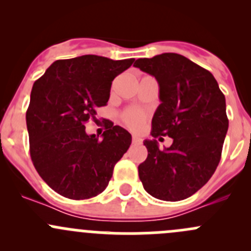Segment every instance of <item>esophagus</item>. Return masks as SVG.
<instances>
[{"instance_id":"esophagus-1","label":"esophagus","mask_w":251,"mask_h":251,"mask_svg":"<svg viewBox=\"0 0 251 251\" xmlns=\"http://www.w3.org/2000/svg\"><path fill=\"white\" fill-rule=\"evenodd\" d=\"M141 142H142V140L140 137H138V136H136V135L132 136V143L137 144V143H141Z\"/></svg>"}]
</instances>
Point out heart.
I'll return each mask as SVG.
<instances>
[{
	"mask_svg": "<svg viewBox=\"0 0 251 251\" xmlns=\"http://www.w3.org/2000/svg\"><path fill=\"white\" fill-rule=\"evenodd\" d=\"M123 121L126 124V126H128L132 130H137L140 128L144 123V119H146V114L140 109H136V108H131V109L125 110L121 115Z\"/></svg>",
	"mask_w": 251,
	"mask_h": 251,
	"instance_id": "heart-1",
	"label": "heart"
}]
</instances>
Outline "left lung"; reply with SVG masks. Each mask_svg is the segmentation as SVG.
Wrapping results in <instances>:
<instances>
[{
	"label": "left lung",
	"mask_w": 251,
	"mask_h": 251,
	"mask_svg": "<svg viewBox=\"0 0 251 251\" xmlns=\"http://www.w3.org/2000/svg\"><path fill=\"white\" fill-rule=\"evenodd\" d=\"M133 65L158 81L161 103L151 136L173 138L163 151L156 140L143 142L148 156L138 166L142 184L160 201L188 198L209 181L221 159L228 130L224 93L211 73L177 53L141 58Z\"/></svg>",
	"instance_id": "left-lung-1"
}]
</instances>
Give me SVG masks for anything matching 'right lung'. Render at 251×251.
Masks as SVG:
<instances>
[{
    "label": "right lung",
    "instance_id": "right-lung-1",
    "mask_svg": "<svg viewBox=\"0 0 251 251\" xmlns=\"http://www.w3.org/2000/svg\"><path fill=\"white\" fill-rule=\"evenodd\" d=\"M135 62L95 54L52 63L35 81L26 111L30 155L45 182L60 196L88 199L107 188L131 135L109 121L103 140L85 124L107 104L113 80Z\"/></svg>",
    "mask_w": 251,
    "mask_h": 251
}]
</instances>
